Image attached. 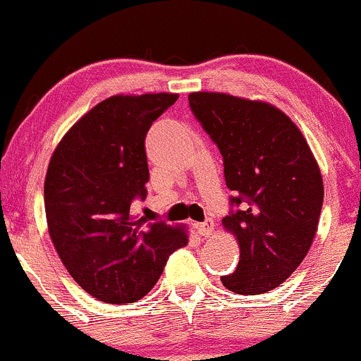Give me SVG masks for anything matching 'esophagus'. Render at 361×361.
<instances>
[{
	"label": "esophagus",
	"instance_id": "esophagus-1",
	"mask_svg": "<svg viewBox=\"0 0 361 361\" xmlns=\"http://www.w3.org/2000/svg\"><path fill=\"white\" fill-rule=\"evenodd\" d=\"M195 227H197V232L201 235H204V238H211V235L214 234V224L211 220H206V221H202V224H197Z\"/></svg>",
	"mask_w": 361,
	"mask_h": 361
}]
</instances>
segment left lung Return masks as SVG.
<instances>
[{
	"mask_svg": "<svg viewBox=\"0 0 361 361\" xmlns=\"http://www.w3.org/2000/svg\"><path fill=\"white\" fill-rule=\"evenodd\" d=\"M192 111L224 157L234 190L224 228L238 239L239 264L221 276L239 295L271 292L302 264L318 231L323 178L288 115L264 101L221 92H192Z\"/></svg>",
	"mask_w": 361,
	"mask_h": 361,
	"instance_id": "obj_1",
	"label": "left lung"
}]
</instances>
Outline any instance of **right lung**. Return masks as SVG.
I'll list each match as a JSON object with an SVG mask.
<instances>
[{
	"label": "right lung",
	"instance_id": "right-lung-1",
	"mask_svg": "<svg viewBox=\"0 0 361 361\" xmlns=\"http://www.w3.org/2000/svg\"><path fill=\"white\" fill-rule=\"evenodd\" d=\"M178 94L111 96L87 111L54 150L45 176L49 234L71 278L106 304H130L188 245L181 225L130 214L150 180L145 137Z\"/></svg>",
	"mask_w": 361,
	"mask_h": 361
}]
</instances>
